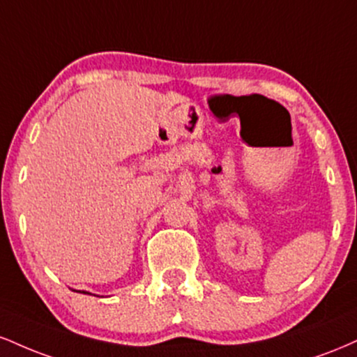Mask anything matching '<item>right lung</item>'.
Segmentation results:
<instances>
[{
    "label": "right lung",
    "instance_id": "add662e5",
    "mask_svg": "<svg viewBox=\"0 0 357 357\" xmlns=\"http://www.w3.org/2000/svg\"><path fill=\"white\" fill-rule=\"evenodd\" d=\"M85 294H87V292H85Z\"/></svg>",
    "mask_w": 357,
    "mask_h": 357
}]
</instances>
